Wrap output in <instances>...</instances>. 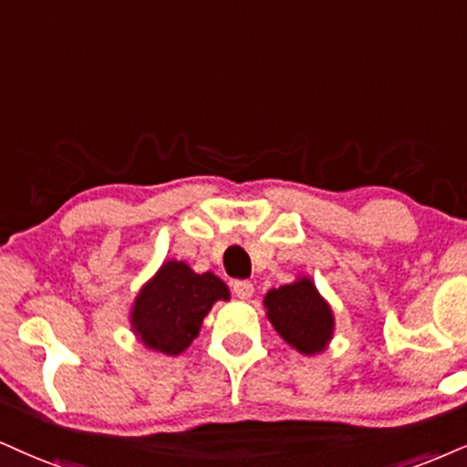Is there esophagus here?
Wrapping results in <instances>:
<instances>
[{
  "instance_id": "obj_1",
  "label": "esophagus",
  "mask_w": 467,
  "mask_h": 467,
  "mask_svg": "<svg viewBox=\"0 0 467 467\" xmlns=\"http://www.w3.org/2000/svg\"><path fill=\"white\" fill-rule=\"evenodd\" d=\"M232 287H234V295L238 298H243V301L251 298L253 292H255V287H253L251 281H234Z\"/></svg>"
}]
</instances>
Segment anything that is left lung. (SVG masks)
<instances>
[{
  "label": "left lung",
  "instance_id": "left-lung-1",
  "mask_svg": "<svg viewBox=\"0 0 467 467\" xmlns=\"http://www.w3.org/2000/svg\"><path fill=\"white\" fill-rule=\"evenodd\" d=\"M264 307L275 331L298 353H322L331 342L336 320L312 279L301 277L295 284L273 287L264 296Z\"/></svg>",
  "mask_w": 467,
  "mask_h": 467
}]
</instances>
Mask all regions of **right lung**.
<instances>
[{"label": "right lung", "instance_id": "add662e5", "mask_svg": "<svg viewBox=\"0 0 467 467\" xmlns=\"http://www.w3.org/2000/svg\"><path fill=\"white\" fill-rule=\"evenodd\" d=\"M229 301V287L216 275H197L171 260L142 285L131 305V331L147 348L180 355L199 336L212 305Z\"/></svg>", "mask_w": 467, "mask_h": 467}]
</instances>
